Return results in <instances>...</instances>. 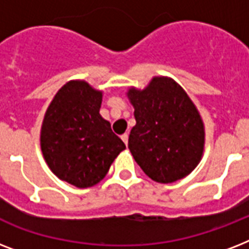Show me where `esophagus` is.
<instances>
[{
  "instance_id": "34e87169",
  "label": "esophagus",
  "mask_w": 249,
  "mask_h": 249,
  "mask_svg": "<svg viewBox=\"0 0 249 249\" xmlns=\"http://www.w3.org/2000/svg\"><path fill=\"white\" fill-rule=\"evenodd\" d=\"M128 138H129V136H128V134H126V133L121 136V140H123V142H124L125 144H128Z\"/></svg>"
}]
</instances>
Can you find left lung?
I'll return each mask as SVG.
<instances>
[{
	"label": "left lung",
	"mask_w": 249,
	"mask_h": 249,
	"mask_svg": "<svg viewBox=\"0 0 249 249\" xmlns=\"http://www.w3.org/2000/svg\"><path fill=\"white\" fill-rule=\"evenodd\" d=\"M137 124L128 147L144 173L159 183L189 176L204 150V124L186 91L174 80L154 77L147 88H130Z\"/></svg>",
	"instance_id": "1"
}]
</instances>
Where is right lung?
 <instances>
[{
  "mask_svg": "<svg viewBox=\"0 0 249 249\" xmlns=\"http://www.w3.org/2000/svg\"><path fill=\"white\" fill-rule=\"evenodd\" d=\"M102 91L85 81H70L46 109L41 126V151L62 181L85 189L97 185L123 150L124 142L99 113Z\"/></svg>",
  "mask_w": 249,
  "mask_h": 249,
  "instance_id": "add662e5",
  "label": "right lung"
}]
</instances>
